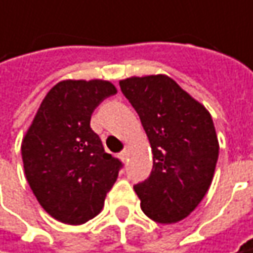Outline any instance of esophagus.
Here are the masks:
<instances>
[{"instance_id": "1", "label": "esophagus", "mask_w": 253, "mask_h": 253, "mask_svg": "<svg viewBox=\"0 0 253 253\" xmlns=\"http://www.w3.org/2000/svg\"><path fill=\"white\" fill-rule=\"evenodd\" d=\"M127 157H128V149H123V151L121 152V159L123 162H126Z\"/></svg>"}]
</instances>
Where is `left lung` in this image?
<instances>
[{"label":"left lung","mask_w":253,"mask_h":253,"mask_svg":"<svg viewBox=\"0 0 253 253\" xmlns=\"http://www.w3.org/2000/svg\"><path fill=\"white\" fill-rule=\"evenodd\" d=\"M151 142L153 169L134 185L141 210L157 223L185 219L212 182L219 155L210 112L167 75L119 82Z\"/></svg>","instance_id":"8db88e82"}]
</instances>
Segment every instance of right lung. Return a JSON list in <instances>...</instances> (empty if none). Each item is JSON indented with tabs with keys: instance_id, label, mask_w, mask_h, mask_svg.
<instances>
[{
	"instance_id": "add662e5",
	"label": "right lung",
	"mask_w": 253,
	"mask_h": 253,
	"mask_svg": "<svg viewBox=\"0 0 253 253\" xmlns=\"http://www.w3.org/2000/svg\"><path fill=\"white\" fill-rule=\"evenodd\" d=\"M116 94L108 81H63L49 90L22 144L28 185L42 208L67 225L101 211L123 167L90 127L94 109Z\"/></svg>"
}]
</instances>
